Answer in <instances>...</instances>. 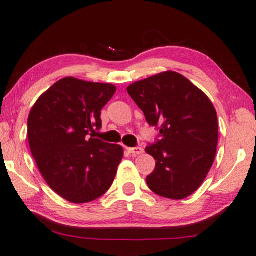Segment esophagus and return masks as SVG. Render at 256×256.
<instances>
[{
  "instance_id": "34e87169",
  "label": "esophagus",
  "mask_w": 256,
  "mask_h": 256,
  "mask_svg": "<svg viewBox=\"0 0 256 256\" xmlns=\"http://www.w3.org/2000/svg\"><path fill=\"white\" fill-rule=\"evenodd\" d=\"M127 151L129 152V153H132V154H142V153L144 152V150L142 148H127Z\"/></svg>"
}]
</instances>
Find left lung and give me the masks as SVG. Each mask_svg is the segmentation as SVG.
I'll return each instance as SVG.
<instances>
[{
    "label": "left lung",
    "mask_w": 256,
    "mask_h": 256,
    "mask_svg": "<svg viewBox=\"0 0 256 256\" xmlns=\"http://www.w3.org/2000/svg\"><path fill=\"white\" fill-rule=\"evenodd\" d=\"M127 92L160 140L145 148L156 161L148 188L164 198H188L213 166L218 140V114L210 98L174 70L128 86Z\"/></svg>",
    "instance_id": "left-lung-1"
}]
</instances>
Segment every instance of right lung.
Masks as SVG:
<instances>
[{
	"label": "right lung",
	"instance_id": "right-lung-1",
	"mask_svg": "<svg viewBox=\"0 0 256 256\" xmlns=\"http://www.w3.org/2000/svg\"><path fill=\"white\" fill-rule=\"evenodd\" d=\"M116 87L68 76L42 94L30 110L27 136L46 184L72 204L96 200L111 188L124 156L119 144L88 137Z\"/></svg>",
	"mask_w": 256,
	"mask_h": 256
}]
</instances>
